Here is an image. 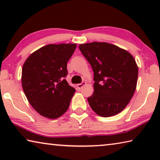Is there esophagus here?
<instances>
[{
    "label": "esophagus",
    "instance_id": "obj_1",
    "mask_svg": "<svg viewBox=\"0 0 160 160\" xmlns=\"http://www.w3.org/2000/svg\"><path fill=\"white\" fill-rule=\"evenodd\" d=\"M85 85H86V82H82L81 83H80V84H78L77 85V88H78V90H80L81 88H82V87Z\"/></svg>",
    "mask_w": 160,
    "mask_h": 160
}]
</instances>
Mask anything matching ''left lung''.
Here are the masks:
<instances>
[{
  "label": "left lung",
  "instance_id": "8db88e82",
  "mask_svg": "<svg viewBox=\"0 0 160 160\" xmlns=\"http://www.w3.org/2000/svg\"><path fill=\"white\" fill-rule=\"evenodd\" d=\"M79 48L94 72V92L90 107L102 117L125 109L136 89L138 68L128 51L107 42L87 43Z\"/></svg>",
  "mask_w": 160,
  "mask_h": 160
}]
</instances>
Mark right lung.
Masks as SVG:
<instances>
[{
    "label": "right lung",
    "mask_w": 160,
    "mask_h": 160,
    "mask_svg": "<svg viewBox=\"0 0 160 160\" xmlns=\"http://www.w3.org/2000/svg\"><path fill=\"white\" fill-rule=\"evenodd\" d=\"M76 44H48L32 53L22 70V85L29 104L44 117L55 119L68 109L75 92L66 80L67 63Z\"/></svg>",
    "instance_id": "obj_1"
}]
</instances>
